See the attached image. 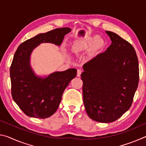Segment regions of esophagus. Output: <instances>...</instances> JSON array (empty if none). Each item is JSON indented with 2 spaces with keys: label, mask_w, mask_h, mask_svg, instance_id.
Masks as SVG:
<instances>
[{
  "label": "esophagus",
  "mask_w": 146,
  "mask_h": 146,
  "mask_svg": "<svg viewBox=\"0 0 146 146\" xmlns=\"http://www.w3.org/2000/svg\"><path fill=\"white\" fill-rule=\"evenodd\" d=\"M82 71L80 70V69H78V70H77V74H76V76H80V75L81 73H82Z\"/></svg>",
  "instance_id": "1"
}]
</instances>
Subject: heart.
Segmentation results:
<instances>
[{"instance_id": "obj_1", "label": "heart", "mask_w": 146, "mask_h": 146, "mask_svg": "<svg viewBox=\"0 0 146 146\" xmlns=\"http://www.w3.org/2000/svg\"><path fill=\"white\" fill-rule=\"evenodd\" d=\"M97 40V37H94V38H90L88 39L85 42H84L82 44H81L80 46V49H86L90 47L91 45H92L93 44H94L95 42V41ZM101 43L100 40H97L96 42V45L98 46Z\"/></svg>"}]
</instances>
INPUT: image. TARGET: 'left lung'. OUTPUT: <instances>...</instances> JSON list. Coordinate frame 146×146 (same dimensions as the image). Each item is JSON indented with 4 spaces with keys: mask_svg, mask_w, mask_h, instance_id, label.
Wrapping results in <instances>:
<instances>
[{
    "mask_svg": "<svg viewBox=\"0 0 146 146\" xmlns=\"http://www.w3.org/2000/svg\"><path fill=\"white\" fill-rule=\"evenodd\" d=\"M111 44L84 64L83 101L91 119L114 122L132 104L139 80L138 61L132 45L115 33L106 31Z\"/></svg>",
    "mask_w": 146,
    "mask_h": 146,
    "instance_id": "left-lung-1",
    "label": "left lung"
}]
</instances>
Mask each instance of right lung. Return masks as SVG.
Segmentation results:
<instances>
[{"label":"right lung","mask_w":146,"mask_h":146,"mask_svg":"<svg viewBox=\"0 0 146 146\" xmlns=\"http://www.w3.org/2000/svg\"><path fill=\"white\" fill-rule=\"evenodd\" d=\"M70 28H57L40 33L22 43L15 53L10 67L11 95L20 109L29 117L46 118L53 115L70 81L76 75L71 68L46 76L36 75L30 64L33 49L42 43L60 46Z\"/></svg>","instance_id":"add662e5"}]
</instances>
